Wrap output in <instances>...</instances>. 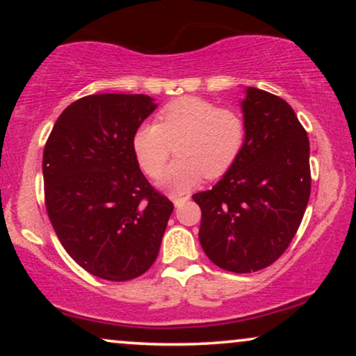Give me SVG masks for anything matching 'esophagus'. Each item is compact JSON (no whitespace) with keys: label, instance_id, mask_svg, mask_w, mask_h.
Returning a JSON list of instances; mask_svg holds the SVG:
<instances>
[{"label":"esophagus","instance_id":"34e87169","mask_svg":"<svg viewBox=\"0 0 356 356\" xmlns=\"http://www.w3.org/2000/svg\"><path fill=\"white\" fill-rule=\"evenodd\" d=\"M188 199H189V196H172V201H173V204H175V207L183 206V204L186 202Z\"/></svg>","mask_w":356,"mask_h":356}]
</instances>
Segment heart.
Listing matches in <instances>:
<instances>
[{"instance_id":"b5f03b06","label":"heart","mask_w":356,"mask_h":356,"mask_svg":"<svg viewBox=\"0 0 356 356\" xmlns=\"http://www.w3.org/2000/svg\"><path fill=\"white\" fill-rule=\"evenodd\" d=\"M246 124L241 113L220 108L211 100L183 97L147 121L133 136V149L149 177L162 172L170 154L178 157L162 173L159 184L173 194L186 193L207 178H218L235 163L245 144Z\"/></svg>"}]
</instances>
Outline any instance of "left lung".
<instances>
[{
	"label": "left lung",
	"instance_id": "obj_1",
	"mask_svg": "<svg viewBox=\"0 0 356 356\" xmlns=\"http://www.w3.org/2000/svg\"><path fill=\"white\" fill-rule=\"evenodd\" d=\"M246 136L220 181L194 194L199 241L213 264L248 274L284 254L311 193L309 139L284 99L248 87L241 102Z\"/></svg>",
	"mask_w": 356,
	"mask_h": 356
}]
</instances>
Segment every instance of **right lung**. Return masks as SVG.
Masks as SVG:
<instances>
[{"mask_svg": "<svg viewBox=\"0 0 356 356\" xmlns=\"http://www.w3.org/2000/svg\"><path fill=\"white\" fill-rule=\"evenodd\" d=\"M157 108L143 94H99L60 115L43 149L48 217L92 275L124 282L157 259L173 204L140 172L133 136Z\"/></svg>", "mask_w": 356, "mask_h": 356, "instance_id": "obj_1", "label": "right lung"}]
</instances>
